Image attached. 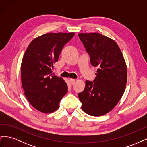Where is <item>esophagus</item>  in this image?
I'll list each match as a JSON object with an SVG mask.
<instances>
[{
    "label": "esophagus",
    "instance_id": "esophagus-1",
    "mask_svg": "<svg viewBox=\"0 0 147 147\" xmlns=\"http://www.w3.org/2000/svg\"><path fill=\"white\" fill-rule=\"evenodd\" d=\"M75 79H72V78H70V83L72 84H74L75 83Z\"/></svg>",
    "mask_w": 147,
    "mask_h": 147
}]
</instances>
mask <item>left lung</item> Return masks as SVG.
<instances>
[{"label":"left lung","instance_id":"1","mask_svg":"<svg viewBox=\"0 0 147 147\" xmlns=\"http://www.w3.org/2000/svg\"><path fill=\"white\" fill-rule=\"evenodd\" d=\"M78 37L90 55L96 77L86 80L79 93L82 109L86 113L99 117L110 112L121 99L127 82V67L122 53L113 40L99 33H80Z\"/></svg>","mask_w":147,"mask_h":147}]
</instances>
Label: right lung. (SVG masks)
<instances>
[{
  "label": "right lung",
  "instance_id": "right-lung-1",
  "mask_svg": "<svg viewBox=\"0 0 147 147\" xmlns=\"http://www.w3.org/2000/svg\"><path fill=\"white\" fill-rule=\"evenodd\" d=\"M75 33H47L34 38L26 49L21 65L22 86L26 98L43 113L55 112L68 91L63 78L53 75L51 68Z\"/></svg>",
  "mask_w": 147,
  "mask_h": 147
}]
</instances>
